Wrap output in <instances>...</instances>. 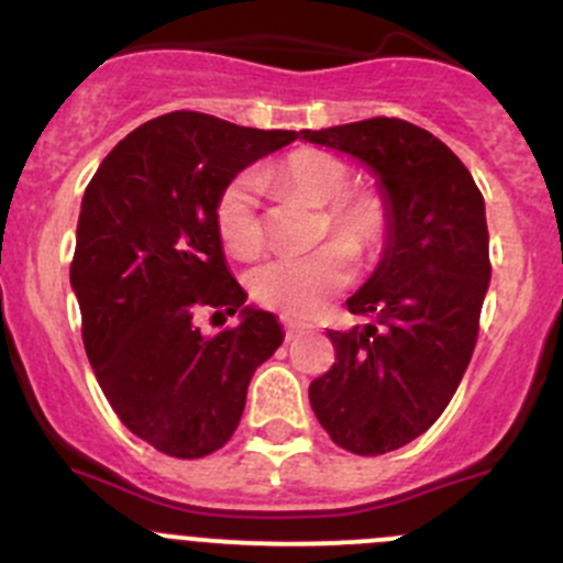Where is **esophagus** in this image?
I'll return each mask as SVG.
<instances>
[{
	"label": "esophagus",
	"instance_id": "obj_1",
	"mask_svg": "<svg viewBox=\"0 0 563 563\" xmlns=\"http://www.w3.org/2000/svg\"><path fill=\"white\" fill-rule=\"evenodd\" d=\"M283 327H286V338H288V341H291V338L297 335L299 330H305V324H302V321H297V319H288V316H283Z\"/></svg>",
	"mask_w": 563,
	"mask_h": 563
}]
</instances>
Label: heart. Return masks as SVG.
<instances>
[{
	"mask_svg": "<svg viewBox=\"0 0 563 563\" xmlns=\"http://www.w3.org/2000/svg\"><path fill=\"white\" fill-rule=\"evenodd\" d=\"M283 187H291L324 206L321 233L338 239L308 253H283L261 264L250 275L255 302L283 316H313L332 294L354 277V253L374 255L390 236V209L374 192H349L352 170L324 151H297L269 173ZM258 176L242 173L222 189L217 200V233L239 258H253L264 247V225L258 214Z\"/></svg>",
	"mask_w": 563,
	"mask_h": 563,
	"instance_id": "heart-1",
	"label": "heart"
}]
</instances>
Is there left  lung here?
<instances>
[{
	"instance_id": "left-lung-1",
	"label": "left lung",
	"mask_w": 563,
	"mask_h": 563,
	"mask_svg": "<svg viewBox=\"0 0 563 563\" xmlns=\"http://www.w3.org/2000/svg\"><path fill=\"white\" fill-rule=\"evenodd\" d=\"M302 140L365 162L390 209V236L354 297L352 330H330L335 363L310 382V407L332 443L379 456L443 415L478 338L489 286L484 198L460 156L398 118L302 131Z\"/></svg>"
}]
</instances>
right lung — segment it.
Listing matches in <instances>:
<instances>
[{"mask_svg": "<svg viewBox=\"0 0 563 563\" xmlns=\"http://www.w3.org/2000/svg\"><path fill=\"white\" fill-rule=\"evenodd\" d=\"M297 136L170 112L120 140L87 184L70 261L81 341L123 427L162 454L220 451L283 343L275 316L244 308L214 211L236 173ZM200 309H239L243 324L203 336Z\"/></svg>", "mask_w": 563, "mask_h": 563, "instance_id": "1", "label": "right lung"}]
</instances>
